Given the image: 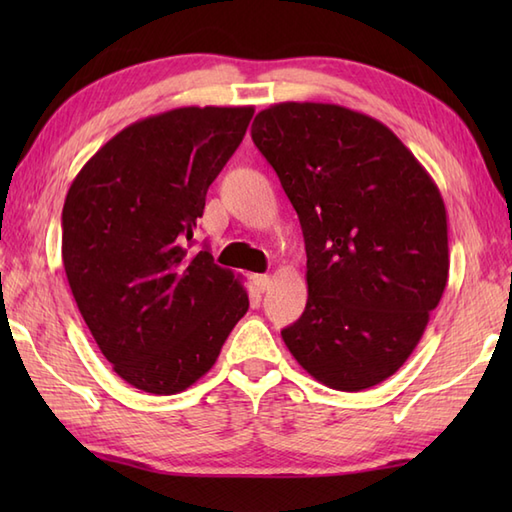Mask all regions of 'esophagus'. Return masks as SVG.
Listing matches in <instances>:
<instances>
[{
  "label": "esophagus",
  "instance_id": "1",
  "mask_svg": "<svg viewBox=\"0 0 512 512\" xmlns=\"http://www.w3.org/2000/svg\"><path fill=\"white\" fill-rule=\"evenodd\" d=\"M253 284L259 292H266L270 288V284H273V279H270V275H255Z\"/></svg>",
  "mask_w": 512,
  "mask_h": 512
}]
</instances>
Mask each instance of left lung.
<instances>
[{
	"instance_id": "obj_1",
	"label": "left lung",
	"mask_w": 512,
	"mask_h": 512,
	"mask_svg": "<svg viewBox=\"0 0 512 512\" xmlns=\"http://www.w3.org/2000/svg\"><path fill=\"white\" fill-rule=\"evenodd\" d=\"M299 215L308 303L281 330L319 383L361 391L416 350L449 277L447 209L436 182L372 116L279 103L250 127Z\"/></svg>"
}]
</instances>
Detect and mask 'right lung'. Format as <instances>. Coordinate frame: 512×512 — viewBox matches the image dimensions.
Instances as JSON below:
<instances>
[{"label":"right lung","mask_w":512,"mask_h":512,"mask_svg":"<svg viewBox=\"0 0 512 512\" xmlns=\"http://www.w3.org/2000/svg\"><path fill=\"white\" fill-rule=\"evenodd\" d=\"M253 114L178 107L136 121L65 195L61 255L76 306L114 372L147 394L202 378L248 310L239 277L187 242Z\"/></svg>","instance_id":"obj_1"}]
</instances>
